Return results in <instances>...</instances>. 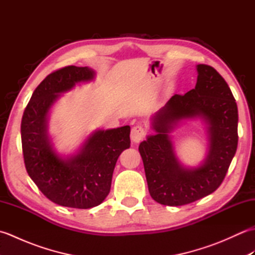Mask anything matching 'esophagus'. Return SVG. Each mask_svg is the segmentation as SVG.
<instances>
[{
    "label": "esophagus",
    "instance_id": "1",
    "mask_svg": "<svg viewBox=\"0 0 255 255\" xmlns=\"http://www.w3.org/2000/svg\"><path fill=\"white\" fill-rule=\"evenodd\" d=\"M145 136V129L141 126V125H136V126L132 127L131 129V133H130V138L132 140V142L134 143H139Z\"/></svg>",
    "mask_w": 255,
    "mask_h": 255
}]
</instances>
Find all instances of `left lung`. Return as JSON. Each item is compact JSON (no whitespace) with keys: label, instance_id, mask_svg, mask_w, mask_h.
Here are the masks:
<instances>
[{"label":"left lung","instance_id":"8db88e82","mask_svg":"<svg viewBox=\"0 0 255 255\" xmlns=\"http://www.w3.org/2000/svg\"><path fill=\"white\" fill-rule=\"evenodd\" d=\"M196 70L195 89L173 95L151 118L155 133L139 144L149 193L161 205H186L215 192L237 151L238 107L231 90L213 67L197 64ZM188 119L203 120L209 134L208 155L194 168L180 163L169 136Z\"/></svg>","mask_w":255,"mask_h":255}]
</instances>
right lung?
Returning <instances> with one entry per match:
<instances>
[{"label":"right lung","instance_id":"1","mask_svg":"<svg viewBox=\"0 0 255 255\" xmlns=\"http://www.w3.org/2000/svg\"><path fill=\"white\" fill-rule=\"evenodd\" d=\"M89 67L69 66L50 73L37 86L20 125L26 171L47 198L64 207L88 209L102 204L111 191L118 156L130 147V127L92 132L73 154L53 148L48 119L55 103L75 84L93 81Z\"/></svg>","mask_w":255,"mask_h":255}]
</instances>
